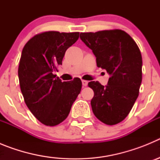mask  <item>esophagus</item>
<instances>
[{
    "label": "esophagus",
    "instance_id": "1",
    "mask_svg": "<svg viewBox=\"0 0 160 160\" xmlns=\"http://www.w3.org/2000/svg\"><path fill=\"white\" fill-rule=\"evenodd\" d=\"M82 82L83 87H87V84H88V82L86 81V80H82Z\"/></svg>",
    "mask_w": 160,
    "mask_h": 160
}]
</instances>
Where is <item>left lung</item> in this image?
<instances>
[{
    "label": "left lung",
    "mask_w": 160,
    "mask_h": 160,
    "mask_svg": "<svg viewBox=\"0 0 160 160\" xmlns=\"http://www.w3.org/2000/svg\"><path fill=\"white\" fill-rule=\"evenodd\" d=\"M80 38L92 49L98 67L110 74L106 87L90 82L94 95L90 104L98 119L107 125L119 123L136 101L142 82V55L137 44L121 29L81 32Z\"/></svg>",
    "instance_id": "8db88e82"
}]
</instances>
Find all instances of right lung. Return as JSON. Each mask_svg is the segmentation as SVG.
Here are the masks:
<instances>
[{
  "mask_svg": "<svg viewBox=\"0 0 160 160\" xmlns=\"http://www.w3.org/2000/svg\"><path fill=\"white\" fill-rule=\"evenodd\" d=\"M79 32L48 31L30 38L22 49L18 67L24 100L35 118L53 127L63 122L82 89V81L56 78L66 49L75 43Z\"/></svg>",
  "mask_w": 160,
  "mask_h": 160,
  "instance_id": "1",
  "label": "right lung"
}]
</instances>
